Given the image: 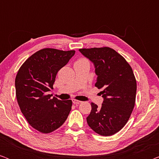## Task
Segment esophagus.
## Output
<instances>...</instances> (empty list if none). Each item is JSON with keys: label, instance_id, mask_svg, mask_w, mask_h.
Masks as SVG:
<instances>
[{"label": "esophagus", "instance_id": "1", "mask_svg": "<svg viewBox=\"0 0 159 159\" xmlns=\"http://www.w3.org/2000/svg\"><path fill=\"white\" fill-rule=\"evenodd\" d=\"M72 102H73V103H74V104H80V103H81V102H82V101H78V100L73 99V100H72Z\"/></svg>", "mask_w": 159, "mask_h": 159}]
</instances>
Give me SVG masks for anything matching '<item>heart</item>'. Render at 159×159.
Wrapping results in <instances>:
<instances>
[{"label":"heart","mask_w":159,"mask_h":159,"mask_svg":"<svg viewBox=\"0 0 159 159\" xmlns=\"http://www.w3.org/2000/svg\"><path fill=\"white\" fill-rule=\"evenodd\" d=\"M83 60H84V59H80V60H79V61H83Z\"/></svg>","instance_id":"b5f03b06"}]
</instances>
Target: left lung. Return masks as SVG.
Returning a JSON list of instances; mask_svg holds the SVG:
<instances>
[{
  "mask_svg": "<svg viewBox=\"0 0 159 159\" xmlns=\"http://www.w3.org/2000/svg\"><path fill=\"white\" fill-rule=\"evenodd\" d=\"M95 66V87L102 90L101 107L91 103L87 117L89 127L103 136L113 135L124 127L135 103L137 83L134 73L125 58L108 47L79 50Z\"/></svg>",
  "mask_w": 159,
  "mask_h": 159,
  "instance_id": "1",
  "label": "left lung"
}]
</instances>
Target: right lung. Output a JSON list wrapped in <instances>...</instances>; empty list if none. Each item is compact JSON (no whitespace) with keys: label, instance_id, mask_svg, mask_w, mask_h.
<instances>
[{"label":"right lung","instance_id":"obj_1","mask_svg":"<svg viewBox=\"0 0 159 159\" xmlns=\"http://www.w3.org/2000/svg\"><path fill=\"white\" fill-rule=\"evenodd\" d=\"M75 51L54 48L40 50L20 67L15 80L16 95L21 111L32 127L50 133L66 120L72 106L71 100L51 98L57 72L75 55Z\"/></svg>","mask_w":159,"mask_h":159}]
</instances>
